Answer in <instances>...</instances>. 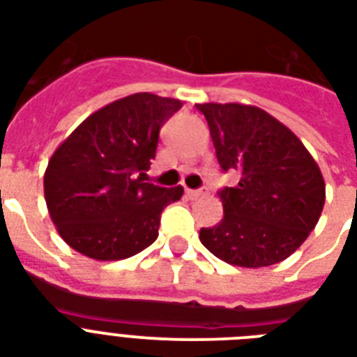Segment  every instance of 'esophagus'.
<instances>
[{
	"label": "esophagus",
	"mask_w": 357,
	"mask_h": 357,
	"mask_svg": "<svg viewBox=\"0 0 357 357\" xmlns=\"http://www.w3.org/2000/svg\"><path fill=\"white\" fill-rule=\"evenodd\" d=\"M207 190H204V189H185V196H187V198H190V200H195V198H198V196H204Z\"/></svg>",
	"instance_id": "1"
}]
</instances>
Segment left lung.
Listing matches in <instances>:
<instances>
[{
  "instance_id": "obj_1",
  "label": "left lung",
  "mask_w": 357,
  "mask_h": 357,
  "mask_svg": "<svg viewBox=\"0 0 357 357\" xmlns=\"http://www.w3.org/2000/svg\"><path fill=\"white\" fill-rule=\"evenodd\" d=\"M224 172L241 174L218 190L224 218L200 241L229 265L259 268L287 259L321 218L326 185L302 140L254 105L198 103Z\"/></svg>"
}]
</instances>
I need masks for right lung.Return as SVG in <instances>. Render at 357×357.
<instances>
[{
	"label": "right lung",
	"instance_id": "right-lung-1",
	"mask_svg": "<svg viewBox=\"0 0 357 357\" xmlns=\"http://www.w3.org/2000/svg\"><path fill=\"white\" fill-rule=\"evenodd\" d=\"M183 103L137 92L109 103L59 146L44 174V198L59 235L96 261L126 259L159 235L162 209L183 187L144 183L159 129Z\"/></svg>",
	"mask_w": 357,
	"mask_h": 357
}]
</instances>
